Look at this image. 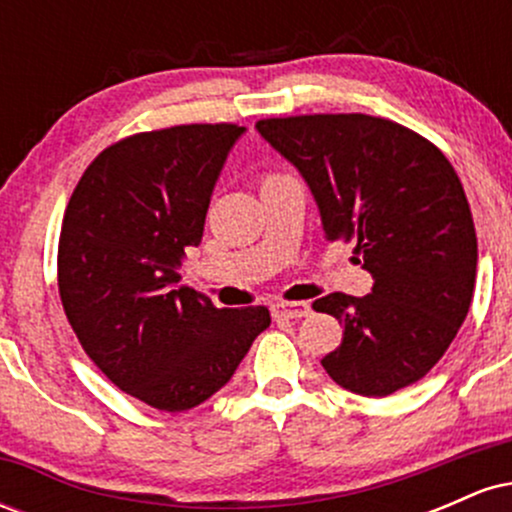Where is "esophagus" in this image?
I'll return each mask as SVG.
<instances>
[{"instance_id":"obj_1","label":"esophagus","mask_w":512,"mask_h":512,"mask_svg":"<svg viewBox=\"0 0 512 512\" xmlns=\"http://www.w3.org/2000/svg\"><path fill=\"white\" fill-rule=\"evenodd\" d=\"M274 317H284V320H301L310 315V303L305 301H276L272 305Z\"/></svg>"}]
</instances>
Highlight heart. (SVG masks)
I'll list each match as a JSON object with an SVG mask.
<instances>
[{"instance_id":"b5f03b06","label":"heart","mask_w":512,"mask_h":512,"mask_svg":"<svg viewBox=\"0 0 512 512\" xmlns=\"http://www.w3.org/2000/svg\"><path fill=\"white\" fill-rule=\"evenodd\" d=\"M269 178H272V175H269ZM264 180H267V178H264Z\"/></svg>"}]
</instances>
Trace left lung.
Segmentation results:
<instances>
[{
    "mask_svg": "<svg viewBox=\"0 0 512 512\" xmlns=\"http://www.w3.org/2000/svg\"><path fill=\"white\" fill-rule=\"evenodd\" d=\"M255 127L308 182L325 238H354L373 276L368 296L313 303L344 327L322 368L363 397L421 380L460 330L477 279V233L455 168L383 117H269Z\"/></svg>",
    "mask_w": 512,
    "mask_h": 512,
    "instance_id": "8db88e82",
    "label": "left lung"
}]
</instances>
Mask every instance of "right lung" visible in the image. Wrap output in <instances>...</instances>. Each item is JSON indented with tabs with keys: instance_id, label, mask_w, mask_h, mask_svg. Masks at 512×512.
I'll use <instances>...</instances> for the list:
<instances>
[{
	"instance_id": "right-lung-1",
	"label": "right lung",
	"mask_w": 512,
	"mask_h": 512,
	"mask_svg": "<svg viewBox=\"0 0 512 512\" xmlns=\"http://www.w3.org/2000/svg\"><path fill=\"white\" fill-rule=\"evenodd\" d=\"M243 132L221 122L122 139L86 168L64 211L57 284L69 325L110 383L154 409L207 402L272 322L264 305L214 308L178 272Z\"/></svg>"
}]
</instances>
